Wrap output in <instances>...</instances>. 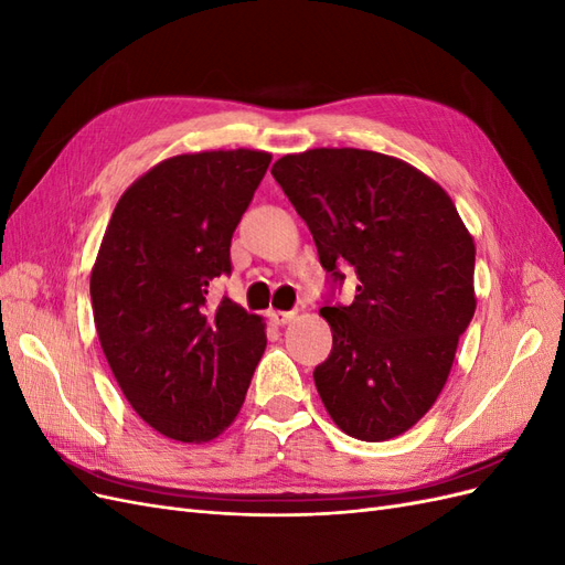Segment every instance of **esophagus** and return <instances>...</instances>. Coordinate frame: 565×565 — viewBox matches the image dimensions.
Returning a JSON list of instances; mask_svg holds the SVG:
<instances>
[{
  "instance_id": "obj_1",
  "label": "esophagus",
  "mask_w": 565,
  "mask_h": 565,
  "mask_svg": "<svg viewBox=\"0 0 565 565\" xmlns=\"http://www.w3.org/2000/svg\"><path fill=\"white\" fill-rule=\"evenodd\" d=\"M297 313L295 311H268V318L273 324H287Z\"/></svg>"
}]
</instances>
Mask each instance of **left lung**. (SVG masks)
<instances>
[{"label":"left lung","instance_id":"8db88e82","mask_svg":"<svg viewBox=\"0 0 565 565\" xmlns=\"http://www.w3.org/2000/svg\"><path fill=\"white\" fill-rule=\"evenodd\" d=\"M309 226L332 328L316 388L341 431L367 443L415 426L448 382L476 311L473 237L443 188L403 160L358 148H313L270 169ZM349 263V306L332 305Z\"/></svg>","mask_w":565,"mask_h":565}]
</instances>
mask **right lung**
Wrapping results in <instances>:
<instances>
[{
    "label": "right lung",
    "instance_id": "obj_1",
    "mask_svg": "<svg viewBox=\"0 0 565 565\" xmlns=\"http://www.w3.org/2000/svg\"><path fill=\"white\" fill-rule=\"evenodd\" d=\"M270 156L210 150L177 156L127 188L92 270L100 347L125 398L167 438L200 443L241 413L266 349L259 316L228 297L231 241Z\"/></svg>",
    "mask_w": 565,
    "mask_h": 565
}]
</instances>
